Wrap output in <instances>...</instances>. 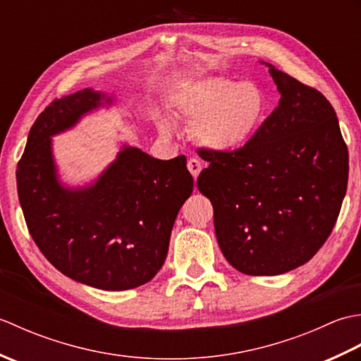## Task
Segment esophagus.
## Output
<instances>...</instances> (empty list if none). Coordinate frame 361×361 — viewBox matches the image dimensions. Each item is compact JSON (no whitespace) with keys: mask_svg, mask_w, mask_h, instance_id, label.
<instances>
[{"mask_svg":"<svg viewBox=\"0 0 361 361\" xmlns=\"http://www.w3.org/2000/svg\"><path fill=\"white\" fill-rule=\"evenodd\" d=\"M188 169H189V172L192 173L194 178H197L198 173L202 172V163H200V161H198L197 158H190V159L188 161Z\"/></svg>","mask_w":361,"mask_h":361,"instance_id":"1","label":"esophagus"}]
</instances>
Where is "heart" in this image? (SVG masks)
I'll use <instances>...</instances> for the list:
<instances>
[{
    "label": "heart",
    "mask_w": 361,
    "mask_h": 361,
    "mask_svg": "<svg viewBox=\"0 0 361 361\" xmlns=\"http://www.w3.org/2000/svg\"><path fill=\"white\" fill-rule=\"evenodd\" d=\"M267 96L255 82H240L225 75H209L183 83L176 106L194 121L192 132L212 150H235L256 133L267 111ZM164 133H172V122L164 119Z\"/></svg>",
    "instance_id": "1"
}]
</instances>
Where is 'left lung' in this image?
Masks as SVG:
<instances>
[{"label": "left lung", "mask_w": 361, "mask_h": 361, "mask_svg": "<svg viewBox=\"0 0 361 361\" xmlns=\"http://www.w3.org/2000/svg\"><path fill=\"white\" fill-rule=\"evenodd\" d=\"M279 105L243 147L200 149L197 188L214 208L219 247L235 270L282 274L331 235L348 189L349 153L336 113L318 90L270 63Z\"/></svg>", "instance_id": "8db88e82"}]
</instances>
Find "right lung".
<instances>
[{"label":"right lung","mask_w":361,"mask_h":361,"mask_svg":"<svg viewBox=\"0 0 361 361\" xmlns=\"http://www.w3.org/2000/svg\"><path fill=\"white\" fill-rule=\"evenodd\" d=\"M111 102V96L85 88L46 106L18 161L17 189L27 229L43 256L68 278L118 291L142 286L163 267L194 178L185 155L163 161L122 145L90 186L62 185L51 137Z\"/></svg>","instance_id":"1"}]
</instances>
